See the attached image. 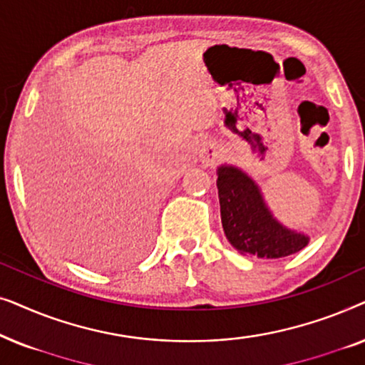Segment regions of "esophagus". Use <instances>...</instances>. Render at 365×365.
<instances>
[{
	"label": "esophagus",
	"mask_w": 365,
	"mask_h": 365,
	"mask_svg": "<svg viewBox=\"0 0 365 365\" xmlns=\"http://www.w3.org/2000/svg\"><path fill=\"white\" fill-rule=\"evenodd\" d=\"M221 158V148L217 146L216 143L206 141L201 144V149H199V159H201L204 168H214Z\"/></svg>",
	"instance_id": "1"
}]
</instances>
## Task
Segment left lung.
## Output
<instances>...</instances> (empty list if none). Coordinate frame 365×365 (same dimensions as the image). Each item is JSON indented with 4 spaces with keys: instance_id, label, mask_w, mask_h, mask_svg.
<instances>
[{
    "instance_id": "left-lung-1",
    "label": "left lung",
    "mask_w": 365,
    "mask_h": 365,
    "mask_svg": "<svg viewBox=\"0 0 365 365\" xmlns=\"http://www.w3.org/2000/svg\"><path fill=\"white\" fill-rule=\"evenodd\" d=\"M216 184L224 234L241 254L279 259L309 244L306 232L289 229L274 217L259 184L241 168L221 164Z\"/></svg>"
}]
</instances>
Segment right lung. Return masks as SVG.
<instances>
[{
    "instance_id": "right-lung-1",
    "label": "right lung",
    "mask_w": 365,
    "mask_h": 365,
    "mask_svg": "<svg viewBox=\"0 0 365 365\" xmlns=\"http://www.w3.org/2000/svg\"><path fill=\"white\" fill-rule=\"evenodd\" d=\"M74 181V197L91 206L71 204L61 207L54 217V226L61 236L96 266L136 259L148 246L149 214L134 201L128 184L119 179L113 181L93 204L91 197L96 192L91 191L96 189H89V182H81L83 179Z\"/></svg>"
}]
</instances>
